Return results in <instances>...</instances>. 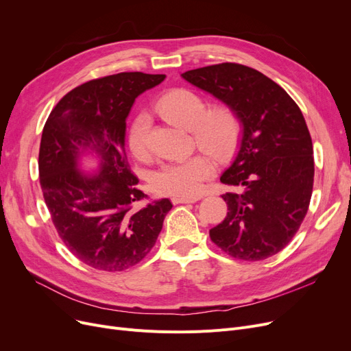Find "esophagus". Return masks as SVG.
Returning a JSON list of instances; mask_svg holds the SVG:
<instances>
[{
    "label": "esophagus",
    "instance_id": "obj_1",
    "mask_svg": "<svg viewBox=\"0 0 351 351\" xmlns=\"http://www.w3.org/2000/svg\"><path fill=\"white\" fill-rule=\"evenodd\" d=\"M198 197H173L171 202L173 204H189V203H195Z\"/></svg>",
    "mask_w": 351,
    "mask_h": 351
}]
</instances>
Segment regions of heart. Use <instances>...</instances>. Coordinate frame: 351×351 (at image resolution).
Instances as JSON below:
<instances>
[{
	"instance_id": "b5f03b06",
	"label": "heart",
	"mask_w": 351,
	"mask_h": 351,
	"mask_svg": "<svg viewBox=\"0 0 351 351\" xmlns=\"http://www.w3.org/2000/svg\"><path fill=\"white\" fill-rule=\"evenodd\" d=\"M156 110L164 120L190 130L194 144L217 160L231 156L239 144L241 121L227 104L207 108L203 97L186 88H176L158 99ZM149 127L152 121L144 112L137 114L130 124L127 143L132 156L138 160L152 156ZM208 154L197 153L186 160L161 165L152 177L154 191L174 197L197 195L215 173V164Z\"/></svg>"
}]
</instances>
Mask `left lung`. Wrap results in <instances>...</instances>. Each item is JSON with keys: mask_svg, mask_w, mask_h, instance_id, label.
Wrapping results in <instances>:
<instances>
[{"mask_svg": "<svg viewBox=\"0 0 351 351\" xmlns=\"http://www.w3.org/2000/svg\"><path fill=\"white\" fill-rule=\"evenodd\" d=\"M181 77L219 98L241 121L239 152L220 181L226 219L210 230L228 256L260 261L285 248L302 226L314 181L313 143L302 110L278 84L250 66L223 62Z\"/></svg>", "mask_w": 351, "mask_h": 351, "instance_id": "left-lung-1", "label": "left lung"}]
</instances>
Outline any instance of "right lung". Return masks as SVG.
<instances>
[{"instance_id":"add662e5","label":"right lung","mask_w":351,"mask_h":351,"mask_svg":"<svg viewBox=\"0 0 351 351\" xmlns=\"http://www.w3.org/2000/svg\"><path fill=\"white\" fill-rule=\"evenodd\" d=\"M164 74L120 73L84 82L65 94L43 130L38 171L58 236L84 264L123 271L152 250L173 207L169 198L144 204L125 154V120L136 98ZM99 169L82 173L80 158Z\"/></svg>"}]
</instances>
